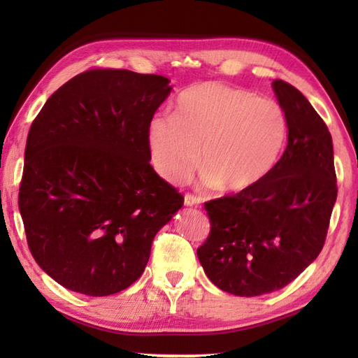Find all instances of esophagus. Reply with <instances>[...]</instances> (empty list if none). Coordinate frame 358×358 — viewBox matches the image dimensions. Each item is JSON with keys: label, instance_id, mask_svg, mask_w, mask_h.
<instances>
[{"label": "esophagus", "instance_id": "esophagus-1", "mask_svg": "<svg viewBox=\"0 0 358 358\" xmlns=\"http://www.w3.org/2000/svg\"><path fill=\"white\" fill-rule=\"evenodd\" d=\"M200 199L192 194H186L185 195V206H199Z\"/></svg>", "mask_w": 358, "mask_h": 358}]
</instances>
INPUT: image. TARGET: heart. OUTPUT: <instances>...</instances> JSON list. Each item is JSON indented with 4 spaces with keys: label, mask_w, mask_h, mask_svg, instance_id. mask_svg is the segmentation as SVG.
Returning <instances> with one entry per match:
<instances>
[{
    "label": "heart",
    "mask_w": 358,
    "mask_h": 358,
    "mask_svg": "<svg viewBox=\"0 0 358 358\" xmlns=\"http://www.w3.org/2000/svg\"><path fill=\"white\" fill-rule=\"evenodd\" d=\"M286 132L278 103L206 81L180 94L175 115L152 118L148 138L152 162L166 181L185 183L199 166L203 148L204 183L238 194L271 172Z\"/></svg>",
    "instance_id": "b5f03b06"
}]
</instances>
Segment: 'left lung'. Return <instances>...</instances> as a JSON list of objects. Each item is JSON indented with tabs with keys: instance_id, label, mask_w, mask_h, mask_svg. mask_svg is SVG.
<instances>
[{
	"instance_id": "left-lung-1",
	"label": "left lung",
	"mask_w": 358,
	"mask_h": 358,
	"mask_svg": "<svg viewBox=\"0 0 358 358\" xmlns=\"http://www.w3.org/2000/svg\"><path fill=\"white\" fill-rule=\"evenodd\" d=\"M287 123V146L245 192L204 204L209 237L196 249L208 278L238 296L291 283L320 254L337 200L332 136L299 89L272 83Z\"/></svg>"
}]
</instances>
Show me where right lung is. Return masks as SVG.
<instances>
[{
  "instance_id": "add662e5",
  "label": "right lung",
  "mask_w": 358,
  "mask_h": 358,
  "mask_svg": "<svg viewBox=\"0 0 358 358\" xmlns=\"http://www.w3.org/2000/svg\"><path fill=\"white\" fill-rule=\"evenodd\" d=\"M169 83L124 69L83 72L30 126L20 214L35 262L69 291L106 296L131 286L157 232L183 206L149 164V123Z\"/></svg>"
}]
</instances>
